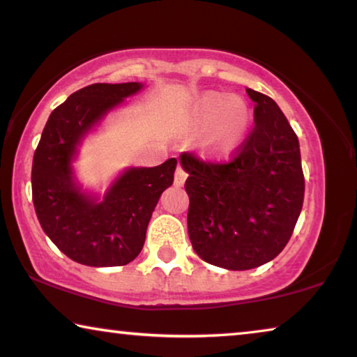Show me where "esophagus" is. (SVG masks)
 <instances>
[{
  "mask_svg": "<svg viewBox=\"0 0 357 357\" xmlns=\"http://www.w3.org/2000/svg\"><path fill=\"white\" fill-rule=\"evenodd\" d=\"M185 178H188V173H185V169L178 165L176 167V173H174V184L176 185H183Z\"/></svg>",
  "mask_w": 357,
  "mask_h": 357,
  "instance_id": "1",
  "label": "esophagus"
}]
</instances>
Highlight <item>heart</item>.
<instances>
[{"label":"heart","instance_id":"obj_1","mask_svg":"<svg viewBox=\"0 0 357 357\" xmlns=\"http://www.w3.org/2000/svg\"><path fill=\"white\" fill-rule=\"evenodd\" d=\"M250 121L243 100L221 93H205L195 99L188 112V125L202 132L200 146L213 157H229L245 137Z\"/></svg>","mask_w":357,"mask_h":357}]
</instances>
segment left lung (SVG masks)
<instances>
[{"label":"left lung","mask_w":357,"mask_h":357,"mask_svg":"<svg viewBox=\"0 0 357 357\" xmlns=\"http://www.w3.org/2000/svg\"><path fill=\"white\" fill-rule=\"evenodd\" d=\"M255 126L227 162L181 155L189 173L188 229L204 261L231 271L258 268L289 243L305 199L300 144L269 96L247 88Z\"/></svg>","instance_id":"obj_1"}]
</instances>
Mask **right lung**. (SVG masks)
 <instances>
[{"label": "right lung", "mask_w": 357, "mask_h": 357, "mask_svg": "<svg viewBox=\"0 0 357 357\" xmlns=\"http://www.w3.org/2000/svg\"><path fill=\"white\" fill-rule=\"evenodd\" d=\"M142 84L94 83L52 110L31 167L36 216L54 245L86 266H123L141 253L162 192L173 184L176 158L153 168H130L102 202L79 192L70 162L89 128Z\"/></svg>", "instance_id": "add662e5"}]
</instances>
